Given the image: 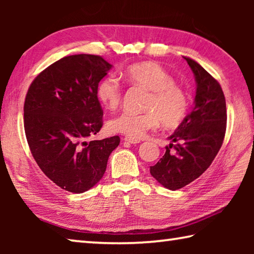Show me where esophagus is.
Masks as SVG:
<instances>
[{
    "instance_id": "esophagus-1",
    "label": "esophagus",
    "mask_w": 254,
    "mask_h": 254,
    "mask_svg": "<svg viewBox=\"0 0 254 254\" xmlns=\"http://www.w3.org/2000/svg\"><path fill=\"white\" fill-rule=\"evenodd\" d=\"M127 143H131V144H136V143H140V140L137 139H134V137H130V136H126L123 139Z\"/></svg>"
}]
</instances>
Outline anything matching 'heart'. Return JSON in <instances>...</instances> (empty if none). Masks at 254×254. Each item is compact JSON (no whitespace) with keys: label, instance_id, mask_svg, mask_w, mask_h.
I'll return each mask as SVG.
<instances>
[{"label":"heart","instance_id":"1","mask_svg":"<svg viewBox=\"0 0 254 254\" xmlns=\"http://www.w3.org/2000/svg\"><path fill=\"white\" fill-rule=\"evenodd\" d=\"M124 75L132 84L149 92L144 104L147 111L139 114L123 112L111 119L107 123L111 132L136 139L160 123L171 128L184 121L188 112L186 93L175 84L174 77L161 65L154 62L133 64L127 68ZM96 95L107 110H115L121 104V83L115 76H106L98 84Z\"/></svg>","mask_w":254,"mask_h":254}]
</instances>
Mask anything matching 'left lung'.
<instances>
[{"label":"left lung","instance_id":"1","mask_svg":"<svg viewBox=\"0 0 254 254\" xmlns=\"http://www.w3.org/2000/svg\"><path fill=\"white\" fill-rule=\"evenodd\" d=\"M184 58L195 76L194 107L168 137L171 143L166 153L150 167L152 177L170 190L194 182L208 168L220 151L226 130V103L221 85L198 63Z\"/></svg>","mask_w":254,"mask_h":254}]
</instances>
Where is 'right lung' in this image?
Segmentation results:
<instances>
[{
    "label": "right lung",
    "instance_id": "add662e5",
    "mask_svg": "<svg viewBox=\"0 0 254 254\" xmlns=\"http://www.w3.org/2000/svg\"><path fill=\"white\" fill-rule=\"evenodd\" d=\"M111 68L101 56H67L41 71L25 96L29 148L47 177L67 191L81 194L95 186L120 144L118 135L86 141L103 126L96 91Z\"/></svg>",
    "mask_w": 254,
    "mask_h": 254
}]
</instances>
